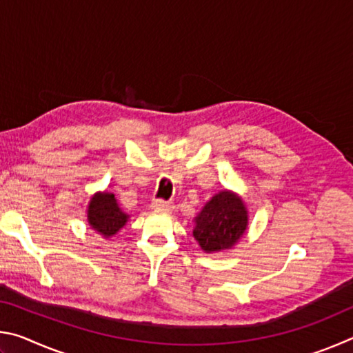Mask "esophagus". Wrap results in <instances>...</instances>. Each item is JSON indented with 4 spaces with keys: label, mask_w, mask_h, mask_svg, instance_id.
Here are the masks:
<instances>
[{
    "label": "esophagus",
    "mask_w": 353,
    "mask_h": 353,
    "mask_svg": "<svg viewBox=\"0 0 353 353\" xmlns=\"http://www.w3.org/2000/svg\"><path fill=\"white\" fill-rule=\"evenodd\" d=\"M151 207L154 208V210H160V212H171L172 208H174V205H172V202H168V201H154Z\"/></svg>",
    "instance_id": "34e87169"
}]
</instances>
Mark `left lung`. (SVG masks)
Returning <instances> with one entry per match:
<instances>
[{"label":"left lung","mask_w":353,"mask_h":353,"mask_svg":"<svg viewBox=\"0 0 353 353\" xmlns=\"http://www.w3.org/2000/svg\"><path fill=\"white\" fill-rule=\"evenodd\" d=\"M249 212L235 191H218L194 218L193 236L207 254H218L238 244L246 234Z\"/></svg>","instance_id":"obj_1"}]
</instances>
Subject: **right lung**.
Masks as SVG:
<instances>
[{"label":"right lung","instance_id":"add662e5","mask_svg":"<svg viewBox=\"0 0 353 353\" xmlns=\"http://www.w3.org/2000/svg\"><path fill=\"white\" fill-rule=\"evenodd\" d=\"M130 214L123 212L115 194L110 191H97L87 205V223L94 232L109 240L115 236L129 221Z\"/></svg>","mask_w":353,"mask_h":353}]
</instances>
